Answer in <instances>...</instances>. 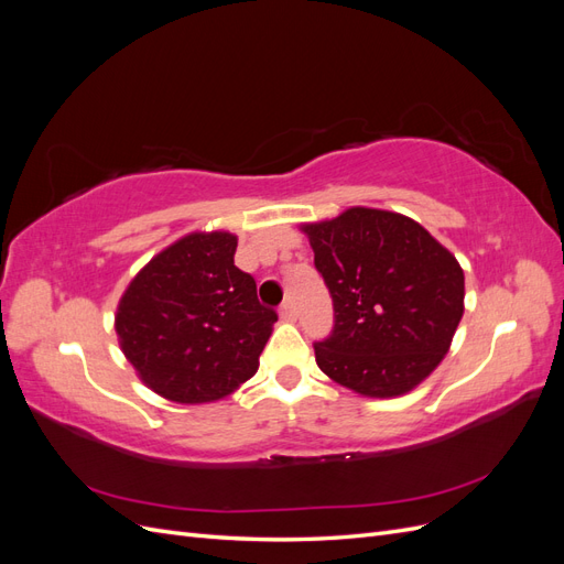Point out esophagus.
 Masks as SVG:
<instances>
[{"instance_id":"obj_1","label":"esophagus","mask_w":564,"mask_h":564,"mask_svg":"<svg viewBox=\"0 0 564 564\" xmlns=\"http://www.w3.org/2000/svg\"><path fill=\"white\" fill-rule=\"evenodd\" d=\"M280 317L284 319V322H294L296 319V308H294V305L292 303H282L280 305Z\"/></svg>"}]
</instances>
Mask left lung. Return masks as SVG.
<instances>
[{
  "label": "left lung",
  "mask_w": 564,
  "mask_h": 564,
  "mask_svg": "<svg viewBox=\"0 0 564 564\" xmlns=\"http://www.w3.org/2000/svg\"><path fill=\"white\" fill-rule=\"evenodd\" d=\"M334 301L317 367L365 398H398L447 355L464 315V270L416 220L352 207L305 224Z\"/></svg>",
  "instance_id": "8db88e82"
}]
</instances>
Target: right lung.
Here are the masks:
<instances>
[{
    "label": "right lung",
    "instance_id": "1",
    "mask_svg": "<svg viewBox=\"0 0 564 564\" xmlns=\"http://www.w3.org/2000/svg\"><path fill=\"white\" fill-rule=\"evenodd\" d=\"M235 249L230 232L185 235L131 280L117 305L122 352L166 400L214 402L259 369L278 313L259 303Z\"/></svg>",
    "mask_w": 564,
    "mask_h": 564
}]
</instances>
